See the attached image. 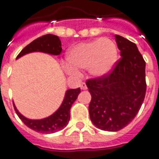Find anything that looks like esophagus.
Listing matches in <instances>:
<instances>
[{
  "instance_id": "1",
  "label": "esophagus",
  "mask_w": 159,
  "mask_h": 159,
  "mask_svg": "<svg viewBox=\"0 0 159 159\" xmlns=\"http://www.w3.org/2000/svg\"><path fill=\"white\" fill-rule=\"evenodd\" d=\"M80 88H81L82 90H86V89H87V86L85 85V83H82L81 85H80Z\"/></svg>"
}]
</instances>
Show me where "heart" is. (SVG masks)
Returning a JSON list of instances; mask_svg holds the SVG:
<instances>
[{
    "label": "heart",
    "instance_id": "1",
    "mask_svg": "<svg viewBox=\"0 0 159 159\" xmlns=\"http://www.w3.org/2000/svg\"><path fill=\"white\" fill-rule=\"evenodd\" d=\"M118 51L116 43L109 38H98L79 43L68 51L67 71L76 74V69L88 68L94 77H103L113 69L117 61Z\"/></svg>",
    "mask_w": 159,
    "mask_h": 159
}]
</instances>
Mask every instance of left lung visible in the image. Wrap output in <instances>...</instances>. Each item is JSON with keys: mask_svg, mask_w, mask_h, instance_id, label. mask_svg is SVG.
I'll use <instances>...</instances> for the list:
<instances>
[{"mask_svg": "<svg viewBox=\"0 0 159 159\" xmlns=\"http://www.w3.org/2000/svg\"><path fill=\"white\" fill-rule=\"evenodd\" d=\"M121 58L110 74L91 79L89 114L92 123L104 131L121 130L139 112L146 91V61L135 43L115 35Z\"/></svg>", "mask_w": 159, "mask_h": 159, "instance_id": "obj_1", "label": "left lung"}]
</instances>
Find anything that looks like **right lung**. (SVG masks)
I'll use <instances>...</instances> for the list:
<instances>
[{
  "mask_svg": "<svg viewBox=\"0 0 159 159\" xmlns=\"http://www.w3.org/2000/svg\"><path fill=\"white\" fill-rule=\"evenodd\" d=\"M61 43L60 38L52 34H47L35 39L31 43L25 46L18 55L16 59L21 56L31 52H43L54 56H59L61 52ZM80 93V88L69 89L65 93L63 102L61 104L59 109L56 112L48 117L40 120H31L25 117L23 115L19 112L15 104L13 103V108L18 116L25 124L32 130L42 134H53L61 130L67 124L70 120V109L78 95Z\"/></svg>",
  "mask_w": 159,
  "mask_h": 159,
  "instance_id": "add662e5",
  "label": "right lung"
}]
</instances>
